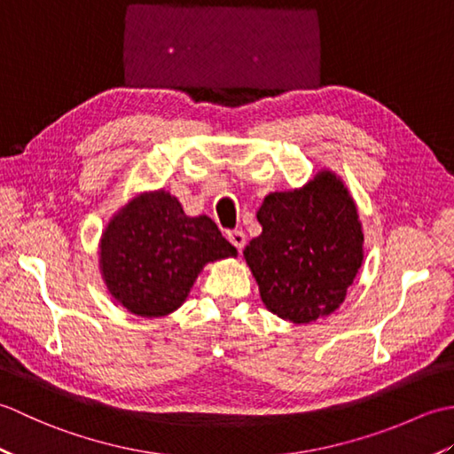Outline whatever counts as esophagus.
<instances>
[{"label":"esophagus","mask_w":454,"mask_h":454,"mask_svg":"<svg viewBox=\"0 0 454 454\" xmlns=\"http://www.w3.org/2000/svg\"><path fill=\"white\" fill-rule=\"evenodd\" d=\"M228 239H230V244L238 249H244V246H246V234L242 232V230H230Z\"/></svg>","instance_id":"esophagus-1"}]
</instances>
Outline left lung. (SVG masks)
I'll use <instances>...</instances> for the list:
<instances>
[{"label": "left lung", "instance_id": "1", "mask_svg": "<svg viewBox=\"0 0 454 454\" xmlns=\"http://www.w3.org/2000/svg\"><path fill=\"white\" fill-rule=\"evenodd\" d=\"M263 232L244 249L263 304L283 320L308 324L340 306L363 263L355 202L333 173L301 191L267 195Z\"/></svg>", "mask_w": 454, "mask_h": 454}]
</instances>
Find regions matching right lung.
I'll return each mask as SVG.
<instances>
[{"label": "right lung", "instance_id": "1", "mask_svg": "<svg viewBox=\"0 0 454 454\" xmlns=\"http://www.w3.org/2000/svg\"><path fill=\"white\" fill-rule=\"evenodd\" d=\"M208 216L191 218L169 192L132 199L101 239V271L111 294L138 316H166L185 301L200 269L236 255Z\"/></svg>", "mask_w": 454, "mask_h": 454}]
</instances>
